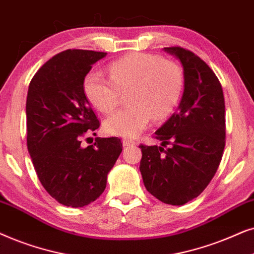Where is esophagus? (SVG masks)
<instances>
[{"label": "esophagus", "mask_w": 254, "mask_h": 254, "mask_svg": "<svg viewBox=\"0 0 254 254\" xmlns=\"http://www.w3.org/2000/svg\"><path fill=\"white\" fill-rule=\"evenodd\" d=\"M123 145L124 146H130V145H134L136 144V141H134L133 139H129V138H124L123 140Z\"/></svg>", "instance_id": "esophagus-1"}]
</instances>
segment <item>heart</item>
I'll list each match as a JSON object with an SVG mask.
<instances>
[{
  "instance_id": "heart-1",
  "label": "heart",
  "mask_w": 254,
  "mask_h": 254,
  "mask_svg": "<svg viewBox=\"0 0 254 254\" xmlns=\"http://www.w3.org/2000/svg\"><path fill=\"white\" fill-rule=\"evenodd\" d=\"M109 77L90 69L82 80L84 95L100 111L116 109L122 93H129V106L107 118L108 133L136 137L154 121L167 118L180 102L185 88L182 68L177 63L151 53L136 52L109 65Z\"/></svg>"
}]
</instances>
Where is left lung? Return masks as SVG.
<instances>
[{
  "mask_svg": "<svg viewBox=\"0 0 254 254\" xmlns=\"http://www.w3.org/2000/svg\"><path fill=\"white\" fill-rule=\"evenodd\" d=\"M184 66L180 106L154 138L161 146L140 144V173L147 191L166 204L182 205L210 184L225 146V103L218 77L194 52L165 47Z\"/></svg>",
  "mask_w": 254,
  "mask_h": 254,
  "instance_id": "8db88e82",
  "label": "left lung"
}]
</instances>
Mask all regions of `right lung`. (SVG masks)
<instances>
[{"instance_id":"1","label":"right lung","mask_w":254,"mask_h":254,"mask_svg":"<svg viewBox=\"0 0 254 254\" xmlns=\"http://www.w3.org/2000/svg\"><path fill=\"white\" fill-rule=\"evenodd\" d=\"M106 54L63 51L44 64L29 84L28 151L40 184L66 207H84L100 197L123 148L118 137H97L87 147L81 144L100 127L82 90V80Z\"/></svg>"}]
</instances>
